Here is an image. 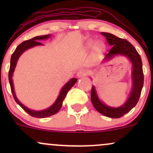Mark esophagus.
I'll return each mask as SVG.
<instances>
[{"label": "esophagus", "instance_id": "1", "mask_svg": "<svg viewBox=\"0 0 153 153\" xmlns=\"http://www.w3.org/2000/svg\"><path fill=\"white\" fill-rule=\"evenodd\" d=\"M86 74H87V71H85V70L81 69V70H80L78 73H77V76H78V78H82V77L85 76Z\"/></svg>", "mask_w": 153, "mask_h": 153}]
</instances>
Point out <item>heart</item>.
<instances>
[{
	"mask_svg": "<svg viewBox=\"0 0 153 153\" xmlns=\"http://www.w3.org/2000/svg\"><path fill=\"white\" fill-rule=\"evenodd\" d=\"M93 45H94V42H93L92 40H90V41L88 42V44H87L88 47H91ZM96 49H97L98 50H102L103 49V45L102 43L99 42V43H98L97 45H96Z\"/></svg>",
	"mask_w": 153,
	"mask_h": 153,
	"instance_id": "1",
	"label": "heart"
}]
</instances>
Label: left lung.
<instances>
[{
	"label": "left lung",
	"mask_w": 153,
	"mask_h": 153,
	"mask_svg": "<svg viewBox=\"0 0 153 153\" xmlns=\"http://www.w3.org/2000/svg\"><path fill=\"white\" fill-rule=\"evenodd\" d=\"M101 34L106 38L109 45L112 46L109 52L105 57V61L109 60L117 54L124 55L130 59L132 64V72H131L132 89L127 101L122 106L115 108V107L106 106V104L101 102L98 97L95 87L93 85L91 89V102L94 105V108L101 114L110 118H120L125 114L128 113L131 108H134L140 99L144 83L143 63L137 51L127 40L117 37V36L110 33L101 32Z\"/></svg>",
	"instance_id": "left-lung-1"
}]
</instances>
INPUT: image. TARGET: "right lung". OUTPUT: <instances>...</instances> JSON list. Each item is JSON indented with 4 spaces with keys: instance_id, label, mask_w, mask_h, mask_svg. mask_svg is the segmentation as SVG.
<instances>
[{
    "instance_id": "right-lung-1",
    "label": "right lung",
    "mask_w": 153,
    "mask_h": 153,
    "mask_svg": "<svg viewBox=\"0 0 153 153\" xmlns=\"http://www.w3.org/2000/svg\"><path fill=\"white\" fill-rule=\"evenodd\" d=\"M50 36V34L48 35H43V36H35V37L29 40H26V41L23 42L22 43H21L18 47H16L13 53L12 54L11 57H10V69L9 72H8V80H9L10 85V89H11V92L13 94V98H14L16 102L26 112H27L29 115L33 117H36V118H46V117H50V116L55 114L56 113L59 111V109L61 108L62 105L63 100L65 98V96L67 93L69 91L70 89L71 88L73 85H75V82H77L76 78H72L69 80L64 86L62 87V88L61 89L60 93H59L58 97H57V100L55 101L53 104L50 107L46 108V109L43 111H34L29 109V108L26 107L24 105H23L20 101H19L17 99L16 96L15 94L14 91V87H13V80H12V77H13V72H14L16 65L17 61L19 58L22 54L24 52H25L28 49L31 48V47L37 46V45H42V44L39 42V40H43V39H47Z\"/></svg>"
}]
</instances>
